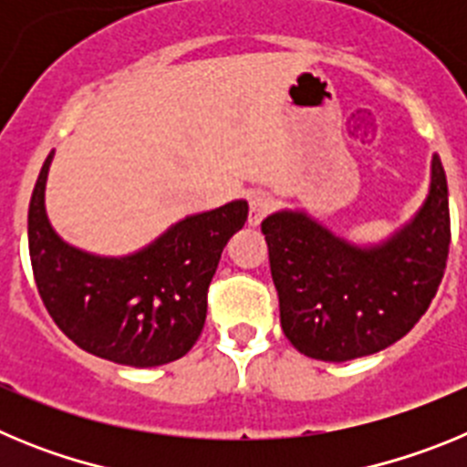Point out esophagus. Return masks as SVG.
<instances>
[{"instance_id":"obj_1","label":"esophagus","mask_w":467,"mask_h":467,"mask_svg":"<svg viewBox=\"0 0 467 467\" xmlns=\"http://www.w3.org/2000/svg\"><path fill=\"white\" fill-rule=\"evenodd\" d=\"M271 208H274V201H271L269 196H264V193H254V196L250 198V213H247V224H250V226L262 224V220L271 213Z\"/></svg>"}]
</instances>
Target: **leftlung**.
I'll list each match as a JSON object with an SVG mask.
<instances>
[{"label": "left lung", "mask_w": 467, "mask_h": 467, "mask_svg": "<svg viewBox=\"0 0 467 467\" xmlns=\"http://www.w3.org/2000/svg\"><path fill=\"white\" fill-rule=\"evenodd\" d=\"M280 325L299 353L346 362L393 346L428 311L447 266L449 192L432 154L431 184L410 220L356 243L301 208L262 222Z\"/></svg>", "instance_id": "1"}]
</instances>
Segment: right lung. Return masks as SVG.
I'll return each instance as SVG.
<instances>
[{"mask_svg":"<svg viewBox=\"0 0 467 467\" xmlns=\"http://www.w3.org/2000/svg\"><path fill=\"white\" fill-rule=\"evenodd\" d=\"M53 154L27 213L32 271L47 311L79 348L117 365L159 367L187 356L203 329L222 250L247 220V201L187 214L135 253L95 254L65 241L48 220Z\"/></svg>","mask_w":467,"mask_h":467,"instance_id":"right-lung-1","label":"right lung"}]
</instances>
